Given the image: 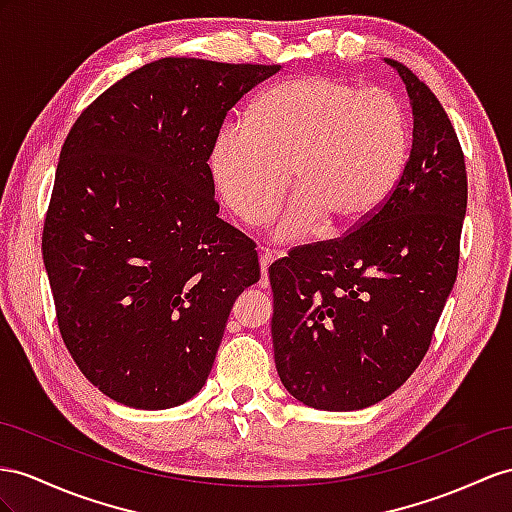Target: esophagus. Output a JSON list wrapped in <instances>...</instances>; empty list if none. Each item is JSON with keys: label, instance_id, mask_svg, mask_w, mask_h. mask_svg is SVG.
<instances>
[{"label": "esophagus", "instance_id": "esophagus-1", "mask_svg": "<svg viewBox=\"0 0 512 512\" xmlns=\"http://www.w3.org/2000/svg\"><path fill=\"white\" fill-rule=\"evenodd\" d=\"M285 253H281V251H272V248H264V251H261V257H259V266H261V287H268V268L272 266V261L274 259H279V257H283Z\"/></svg>", "mask_w": 512, "mask_h": 512}]
</instances>
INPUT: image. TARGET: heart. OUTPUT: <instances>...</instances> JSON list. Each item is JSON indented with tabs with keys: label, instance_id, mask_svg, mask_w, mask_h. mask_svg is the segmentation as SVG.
I'll return each instance as SVG.
<instances>
[{
	"label": "heart",
	"instance_id": "heart-1",
	"mask_svg": "<svg viewBox=\"0 0 512 512\" xmlns=\"http://www.w3.org/2000/svg\"><path fill=\"white\" fill-rule=\"evenodd\" d=\"M411 125L387 93L331 75H300L268 88L248 123H229L214 142L212 175L231 212L259 225L292 181L298 188L274 238H303L368 220L396 190L409 160Z\"/></svg>",
	"mask_w": 512,
	"mask_h": 512
}]
</instances>
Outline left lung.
Wrapping results in <instances>:
<instances>
[{"label":"left lung","instance_id":"left-lung-1","mask_svg":"<svg viewBox=\"0 0 512 512\" xmlns=\"http://www.w3.org/2000/svg\"><path fill=\"white\" fill-rule=\"evenodd\" d=\"M413 147L396 190L344 238L307 244L268 268L274 363L283 387L320 411L391 396L430 346L458 272L465 157L439 99L396 60Z\"/></svg>","mask_w":512,"mask_h":512}]
</instances>
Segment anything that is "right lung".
<instances>
[{"label": "right lung", "mask_w": 512, "mask_h": 512, "mask_svg": "<svg viewBox=\"0 0 512 512\" xmlns=\"http://www.w3.org/2000/svg\"><path fill=\"white\" fill-rule=\"evenodd\" d=\"M279 64L162 58L110 86L62 144L43 261L64 346L134 409L201 391L255 242L218 218L207 160L227 112Z\"/></svg>", "instance_id": "obj_1"}]
</instances>
